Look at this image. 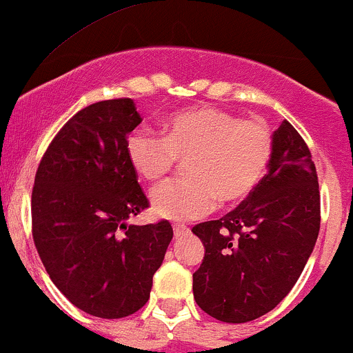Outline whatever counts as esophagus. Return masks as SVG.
Wrapping results in <instances>:
<instances>
[{"instance_id":"1","label":"esophagus","mask_w":353,"mask_h":353,"mask_svg":"<svg viewBox=\"0 0 353 353\" xmlns=\"http://www.w3.org/2000/svg\"><path fill=\"white\" fill-rule=\"evenodd\" d=\"M188 232H190V230H188V227L178 225V223H176V225H173V236H175V239L187 236Z\"/></svg>"}]
</instances>
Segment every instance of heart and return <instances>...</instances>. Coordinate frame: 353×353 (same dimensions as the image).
<instances>
[{"label": "heart", "mask_w": 353, "mask_h": 353, "mask_svg": "<svg viewBox=\"0 0 353 353\" xmlns=\"http://www.w3.org/2000/svg\"><path fill=\"white\" fill-rule=\"evenodd\" d=\"M132 168L148 181L165 176L176 160L185 163V180H172L150 193L151 208L161 219L187 222L215 205L245 199L266 173L272 154L268 126L215 108L178 112L165 124V136L138 128L128 136Z\"/></svg>", "instance_id": "1"}]
</instances>
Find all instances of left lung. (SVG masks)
Returning a JSON list of instances; mask_svg holds the SVG:
<instances>
[{
  "label": "left lung",
  "instance_id": "1",
  "mask_svg": "<svg viewBox=\"0 0 353 353\" xmlns=\"http://www.w3.org/2000/svg\"><path fill=\"white\" fill-rule=\"evenodd\" d=\"M192 232L205 248L193 272V296L203 312L225 323H245L281 303L320 232L316 168L288 121L272 132L268 173L248 199Z\"/></svg>",
  "mask_w": 353,
  "mask_h": 353
}]
</instances>
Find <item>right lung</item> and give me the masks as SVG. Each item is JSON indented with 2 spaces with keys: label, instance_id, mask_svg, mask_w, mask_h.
I'll use <instances>...</instances> for the list:
<instances>
[{
  "label": "right lung",
  "instance_id": "obj_1",
  "mask_svg": "<svg viewBox=\"0 0 353 353\" xmlns=\"http://www.w3.org/2000/svg\"><path fill=\"white\" fill-rule=\"evenodd\" d=\"M141 121L132 99L87 105L50 143L32 193L33 241L50 279L72 305L108 320L146 305L173 237L168 221L128 223L148 207L126 153Z\"/></svg>",
  "mask_w": 353,
  "mask_h": 353
}]
</instances>
